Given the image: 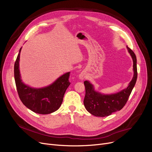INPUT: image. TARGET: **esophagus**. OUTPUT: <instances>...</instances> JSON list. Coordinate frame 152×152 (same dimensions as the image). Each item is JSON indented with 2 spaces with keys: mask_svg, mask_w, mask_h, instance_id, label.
Segmentation results:
<instances>
[{
  "mask_svg": "<svg viewBox=\"0 0 152 152\" xmlns=\"http://www.w3.org/2000/svg\"><path fill=\"white\" fill-rule=\"evenodd\" d=\"M79 79H81V80H83V79L85 78L84 74L83 73H81L79 75Z\"/></svg>",
  "mask_w": 152,
  "mask_h": 152,
  "instance_id": "esophagus-1",
  "label": "esophagus"
}]
</instances>
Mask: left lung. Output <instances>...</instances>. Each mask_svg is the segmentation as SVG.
Here are the masks:
<instances>
[{
  "mask_svg": "<svg viewBox=\"0 0 152 152\" xmlns=\"http://www.w3.org/2000/svg\"><path fill=\"white\" fill-rule=\"evenodd\" d=\"M133 61L134 75L126 88L115 94H103L94 89V86L89 81H85L86 95L84 105L87 111L94 116L105 117L121 110L126 103L137 81V59L134 52L126 47Z\"/></svg>",
  "mask_w": 152,
  "mask_h": 152,
  "instance_id": "1",
  "label": "left lung"
}]
</instances>
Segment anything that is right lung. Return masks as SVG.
Segmentation results:
<instances>
[{
  "label": "right lung",
  "instance_id": "1",
  "mask_svg": "<svg viewBox=\"0 0 152 152\" xmlns=\"http://www.w3.org/2000/svg\"><path fill=\"white\" fill-rule=\"evenodd\" d=\"M19 53L14 66V76L19 97L28 108L33 112L47 115L57 111L61 106L64 95L70 85V72L63 74L51 84L41 88H34L22 81L20 71Z\"/></svg>",
  "mask_w": 152,
  "mask_h": 152
}]
</instances>
